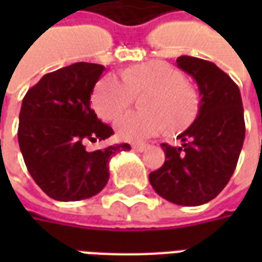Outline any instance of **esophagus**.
I'll return each mask as SVG.
<instances>
[{
  "label": "esophagus",
  "instance_id": "obj_1",
  "mask_svg": "<svg viewBox=\"0 0 262 262\" xmlns=\"http://www.w3.org/2000/svg\"><path fill=\"white\" fill-rule=\"evenodd\" d=\"M147 147H148L147 144H143V143H137V144H133V146H132V148H133L135 151H139V153L146 151V148Z\"/></svg>",
  "mask_w": 262,
  "mask_h": 262
}]
</instances>
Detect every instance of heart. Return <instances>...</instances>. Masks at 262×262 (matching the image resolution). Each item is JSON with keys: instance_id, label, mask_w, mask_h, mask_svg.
<instances>
[{"instance_id": "1", "label": "heart", "mask_w": 262, "mask_h": 262, "mask_svg": "<svg viewBox=\"0 0 262 262\" xmlns=\"http://www.w3.org/2000/svg\"><path fill=\"white\" fill-rule=\"evenodd\" d=\"M144 112H127L116 122L118 136L127 142H140L159 135L170 126L178 130L196 116L199 99L182 74L161 60L137 64L116 75H105L92 94L97 114L105 120H115L130 106L135 95L144 94Z\"/></svg>"}]
</instances>
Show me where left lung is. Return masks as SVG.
Instances as JSON below:
<instances>
[{"label": "left lung", "instance_id": "obj_1", "mask_svg": "<svg viewBox=\"0 0 262 262\" xmlns=\"http://www.w3.org/2000/svg\"><path fill=\"white\" fill-rule=\"evenodd\" d=\"M177 66L196 81L199 111L178 136L180 147L161 144L164 164L148 180L168 202L198 206L217 196L234 172L246 136L244 112L238 86L214 63L181 56Z\"/></svg>", "mask_w": 262, "mask_h": 262}]
</instances>
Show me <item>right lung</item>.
<instances>
[{
    "instance_id": "1",
    "label": "right lung",
    "mask_w": 262,
    "mask_h": 262,
    "mask_svg": "<svg viewBox=\"0 0 262 262\" xmlns=\"http://www.w3.org/2000/svg\"><path fill=\"white\" fill-rule=\"evenodd\" d=\"M105 67L74 63L45 74L26 92L18 142L26 168L43 192L61 202L97 195L109 180V161L127 143L86 150L114 135L91 108V94Z\"/></svg>"
}]
</instances>
